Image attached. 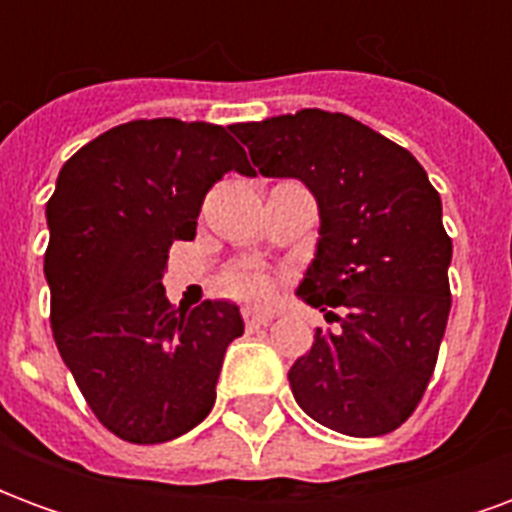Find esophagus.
Instances as JSON below:
<instances>
[{
    "instance_id": "34e87169",
    "label": "esophagus",
    "mask_w": 512,
    "mask_h": 512,
    "mask_svg": "<svg viewBox=\"0 0 512 512\" xmlns=\"http://www.w3.org/2000/svg\"><path fill=\"white\" fill-rule=\"evenodd\" d=\"M274 321V312L268 310H244V323L246 329H260V326H268Z\"/></svg>"
}]
</instances>
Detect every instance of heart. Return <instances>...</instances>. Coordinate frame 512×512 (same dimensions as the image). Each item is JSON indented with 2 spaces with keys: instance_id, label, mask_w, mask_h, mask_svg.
Masks as SVG:
<instances>
[{
  "instance_id": "1",
  "label": "heart",
  "mask_w": 512,
  "mask_h": 512,
  "mask_svg": "<svg viewBox=\"0 0 512 512\" xmlns=\"http://www.w3.org/2000/svg\"><path fill=\"white\" fill-rule=\"evenodd\" d=\"M224 290L233 299L249 301V304H263L274 296V279L266 268L255 266V263H235L224 271L222 277Z\"/></svg>"
}]
</instances>
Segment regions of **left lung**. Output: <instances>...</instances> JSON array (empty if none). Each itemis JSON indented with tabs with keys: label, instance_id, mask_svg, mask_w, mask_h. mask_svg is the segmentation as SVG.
Here are the masks:
<instances>
[{
	"label": "left lung",
	"instance_id": "obj_1",
	"mask_svg": "<svg viewBox=\"0 0 512 512\" xmlns=\"http://www.w3.org/2000/svg\"><path fill=\"white\" fill-rule=\"evenodd\" d=\"M230 128L260 175L299 178L321 211L318 255L296 293L340 326L318 329L290 367L296 403L345 436L392 433L425 395L450 318L439 191L406 147L340 112Z\"/></svg>",
	"mask_w": 512,
	"mask_h": 512
}]
</instances>
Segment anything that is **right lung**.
<instances>
[{"label": "right lung", "instance_id": "1", "mask_svg": "<svg viewBox=\"0 0 512 512\" xmlns=\"http://www.w3.org/2000/svg\"><path fill=\"white\" fill-rule=\"evenodd\" d=\"M230 131L175 117L123 123L65 161L46 205L54 343L98 422L131 444L200 425L224 351L244 334L230 301L183 310L161 285L169 246L197 235L213 183L252 172Z\"/></svg>", "mask_w": 512, "mask_h": 512}]
</instances>
